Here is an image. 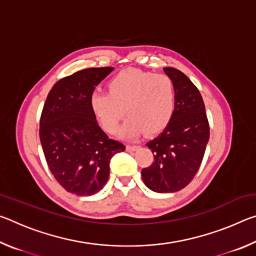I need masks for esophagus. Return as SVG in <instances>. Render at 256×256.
Wrapping results in <instances>:
<instances>
[{"instance_id": "1", "label": "esophagus", "mask_w": 256, "mask_h": 256, "mask_svg": "<svg viewBox=\"0 0 256 256\" xmlns=\"http://www.w3.org/2000/svg\"><path fill=\"white\" fill-rule=\"evenodd\" d=\"M138 148H140V144H128V146H126V149H128V151L136 150V149H138Z\"/></svg>"}]
</instances>
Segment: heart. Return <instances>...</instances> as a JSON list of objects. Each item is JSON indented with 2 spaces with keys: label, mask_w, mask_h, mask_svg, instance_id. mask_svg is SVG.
I'll return each mask as SVG.
<instances>
[{
  "label": "heart",
  "mask_w": 256,
  "mask_h": 256,
  "mask_svg": "<svg viewBox=\"0 0 256 256\" xmlns=\"http://www.w3.org/2000/svg\"><path fill=\"white\" fill-rule=\"evenodd\" d=\"M108 88L110 92H94L90 97L94 114L108 133L118 130L124 107L128 118L122 133L126 136L162 131L174 114L176 88L168 76L126 68L112 78Z\"/></svg>",
  "instance_id": "heart-1"
}]
</instances>
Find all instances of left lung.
Instances as JSON below:
<instances>
[{
	"label": "left lung",
	"mask_w": 256,
	"mask_h": 256,
	"mask_svg": "<svg viewBox=\"0 0 256 256\" xmlns=\"http://www.w3.org/2000/svg\"><path fill=\"white\" fill-rule=\"evenodd\" d=\"M174 81L176 104L164 131L146 146L154 162L141 172L142 180L157 193H172L190 183L201 166L210 136L209 122L200 92L183 72L164 68Z\"/></svg>",
	"instance_id": "8db88e82"
}]
</instances>
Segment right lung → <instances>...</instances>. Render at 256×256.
Segmentation results:
<instances>
[{
	"label": "right lung",
	"instance_id": "1",
	"mask_svg": "<svg viewBox=\"0 0 256 256\" xmlns=\"http://www.w3.org/2000/svg\"><path fill=\"white\" fill-rule=\"evenodd\" d=\"M114 68H92L58 80L42 108L40 138L47 164L64 190L80 196L100 190L122 142L108 138L96 120L90 97Z\"/></svg>",
	"mask_w": 256,
	"mask_h": 256
}]
</instances>
